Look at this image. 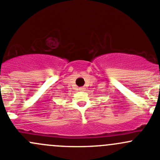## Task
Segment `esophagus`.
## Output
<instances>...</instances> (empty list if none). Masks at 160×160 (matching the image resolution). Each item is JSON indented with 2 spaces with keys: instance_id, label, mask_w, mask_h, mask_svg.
I'll return each mask as SVG.
<instances>
[{
  "instance_id": "esophagus-1",
  "label": "esophagus",
  "mask_w": 160,
  "mask_h": 160,
  "mask_svg": "<svg viewBox=\"0 0 160 160\" xmlns=\"http://www.w3.org/2000/svg\"><path fill=\"white\" fill-rule=\"evenodd\" d=\"M79 90H84V88H79Z\"/></svg>"
}]
</instances>
